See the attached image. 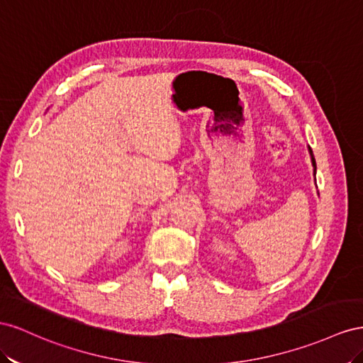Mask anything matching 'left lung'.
Wrapping results in <instances>:
<instances>
[{"instance_id": "8db88e82", "label": "left lung", "mask_w": 363, "mask_h": 363, "mask_svg": "<svg viewBox=\"0 0 363 363\" xmlns=\"http://www.w3.org/2000/svg\"><path fill=\"white\" fill-rule=\"evenodd\" d=\"M308 153H310V158H312V165H313V172H315V174H316V161H315V157H313V152H312V149L308 147Z\"/></svg>"}]
</instances>
